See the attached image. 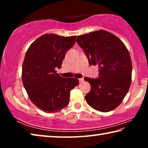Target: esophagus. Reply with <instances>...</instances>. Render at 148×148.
<instances>
[{"mask_svg": "<svg viewBox=\"0 0 148 148\" xmlns=\"http://www.w3.org/2000/svg\"><path fill=\"white\" fill-rule=\"evenodd\" d=\"M84 81V77H82V78H79V83H82V82H83Z\"/></svg>", "mask_w": 148, "mask_h": 148, "instance_id": "34e87169", "label": "esophagus"}]
</instances>
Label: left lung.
I'll return each mask as SVG.
<instances>
[{
  "instance_id": "obj_1",
  "label": "left lung",
  "mask_w": 148,
  "mask_h": 148,
  "mask_svg": "<svg viewBox=\"0 0 148 148\" xmlns=\"http://www.w3.org/2000/svg\"><path fill=\"white\" fill-rule=\"evenodd\" d=\"M89 64L99 66L98 78L86 77L91 90L86 95L90 106L100 112L112 111L121 103L131 84V57L121 40L104 30L77 37Z\"/></svg>"
}]
</instances>
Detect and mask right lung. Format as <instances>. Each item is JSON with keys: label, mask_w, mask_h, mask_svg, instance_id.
Returning a JSON list of instances; mask_svg holds the SVG:
<instances>
[{"label": "right lung", "mask_w": 148, "mask_h": 148, "mask_svg": "<svg viewBox=\"0 0 148 148\" xmlns=\"http://www.w3.org/2000/svg\"><path fill=\"white\" fill-rule=\"evenodd\" d=\"M76 38V36L44 34L26 52L22 66L23 86L32 103L46 113H55L66 107L70 92L79 84L77 79L62 77L56 71L61 68L65 54Z\"/></svg>", "instance_id": "obj_1"}]
</instances>
